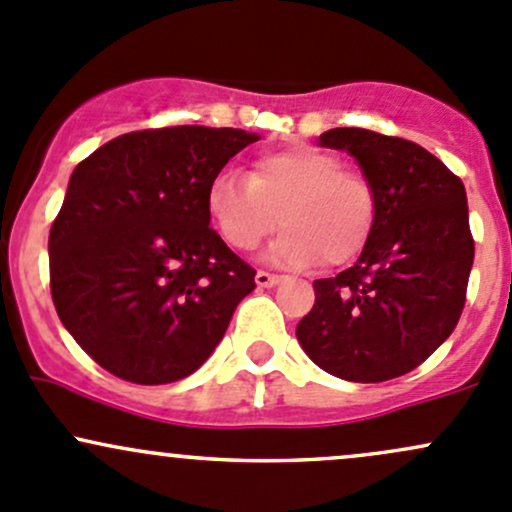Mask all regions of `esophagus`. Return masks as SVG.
Here are the masks:
<instances>
[{
    "label": "esophagus",
    "instance_id": "34e87169",
    "mask_svg": "<svg viewBox=\"0 0 512 512\" xmlns=\"http://www.w3.org/2000/svg\"><path fill=\"white\" fill-rule=\"evenodd\" d=\"M279 274H272V272H265V270H260L255 274V282H257V287H274V284H279Z\"/></svg>",
    "mask_w": 512,
    "mask_h": 512
}]
</instances>
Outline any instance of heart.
Listing matches in <instances>:
<instances>
[{
  "label": "heart",
  "mask_w": 512,
  "mask_h": 512,
  "mask_svg": "<svg viewBox=\"0 0 512 512\" xmlns=\"http://www.w3.org/2000/svg\"><path fill=\"white\" fill-rule=\"evenodd\" d=\"M206 211L235 250L260 245L282 220L284 230L265 260L279 267L343 265L368 242L378 201L363 174L343 169L336 154L311 147L265 152L252 174L220 171L208 184Z\"/></svg>",
  "instance_id": "obj_1"
}]
</instances>
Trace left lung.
Returning a JSON list of instances; mask_svg holds the SVG:
<instances>
[{
    "mask_svg": "<svg viewBox=\"0 0 512 512\" xmlns=\"http://www.w3.org/2000/svg\"><path fill=\"white\" fill-rule=\"evenodd\" d=\"M319 144L358 161L378 213L355 265L314 282L316 304L297 338L341 380L400 378L437 351L464 311L473 265L466 188L407 139L336 127Z\"/></svg>",
    "mask_w": 512,
    "mask_h": 512,
    "instance_id": "8db88e82",
    "label": "left lung"
}]
</instances>
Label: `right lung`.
Segmentation results:
<instances>
[{
	"instance_id": "add662e5",
	"label": "right lung",
	"mask_w": 512,
	"mask_h": 512,
	"mask_svg": "<svg viewBox=\"0 0 512 512\" xmlns=\"http://www.w3.org/2000/svg\"><path fill=\"white\" fill-rule=\"evenodd\" d=\"M252 142L233 127L142 129L75 166L48 235L51 297L107 373L137 385L196 373L255 289L206 211L208 184Z\"/></svg>"
}]
</instances>
